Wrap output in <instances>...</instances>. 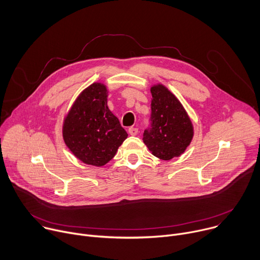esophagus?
Masks as SVG:
<instances>
[{
    "label": "esophagus",
    "mask_w": 260,
    "mask_h": 260,
    "mask_svg": "<svg viewBox=\"0 0 260 260\" xmlns=\"http://www.w3.org/2000/svg\"><path fill=\"white\" fill-rule=\"evenodd\" d=\"M138 133H139V131H138L137 127H129L128 128V134L131 136H136V135H138Z\"/></svg>",
    "instance_id": "obj_1"
}]
</instances>
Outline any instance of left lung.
Listing matches in <instances>:
<instances>
[{"label":"left lung","instance_id":"1","mask_svg":"<svg viewBox=\"0 0 260 260\" xmlns=\"http://www.w3.org/2000/svg\"><path fill=\"white\" fill-rule=\"evenodd\" d=\"M150 125L143 141L152 154L170 160L182 154L193 137L192 123L178 99L164 85L151 87Z\"/></svg>","mask_w":260,"mask_h":260}]
</instances>
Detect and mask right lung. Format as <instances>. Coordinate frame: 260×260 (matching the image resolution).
<instances>
[{"mask_svg": "<svg viewBox=\"0 0 260 260\" xmlns=\"http://www.w3.org/2000/svg\"><path fill=\"white\" fill-rule=\"evenodd\" d=\"M104 84L88 86L74 103L62 128L66 145L77 158L102 167L114 157L127 138L118 118L107 106Z\"/></svg>", "mask_w": 260, "mask_h": 260, "instance_id": "obj_1", "label": "right lung"}]
</instances>
